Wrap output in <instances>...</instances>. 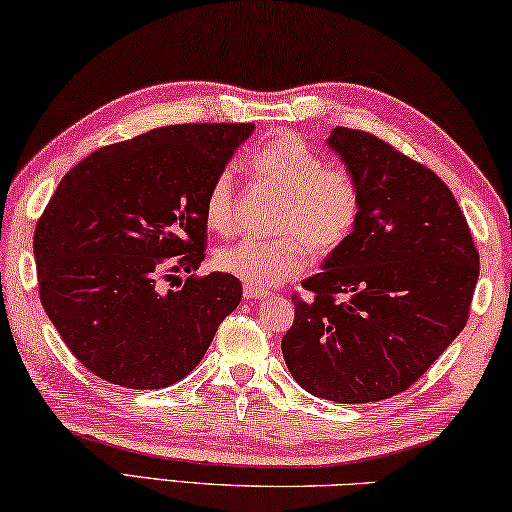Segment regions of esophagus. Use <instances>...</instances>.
I'll list each match as a JSON object with an SVG mask.
<instances>
[{"mask_svg": "<svg viewBox=\"0 0 512 512\" xmlns=\"http://www.w3.org/2000/svg\"><path fill=\"white\" fill-rule=\"evenodd\" d=\"M242 295H245L247 301L270 299V292H265V290H261V288H251V286H245V292H242Z\"/></svg>", "mask_w": 512, "mask_h": 512, "instance_id": "1", "label": "esophagus"}]
</instances>
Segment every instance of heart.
I'll list each match as a JSON object with an SVG mask.
<instances>
[{
  "mask_svg": "<svg viewBox=\"0 0 512 512\" xmlns=\"http://www.w3.org/2000/svg\"><path fill=\"white\" fill-rule=\"evenodd\" d=\"M251 170L281 195L274 240L245 238L215 251V267L251 288H276L304 272L308 251L324 258L354 233L360 215V188L345 167H329L304 140L281 133L249 158ZM236 174H215L204 199V217L213 231L233 226Z\"/></svg>",
  "mask_w": 512,
  "mask_h": 512,
  "instance_id": "obj_1",
  "label": "heart"
}]
</instances>
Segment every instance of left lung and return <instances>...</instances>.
Instances as JSON below:
<instances>
[{"label":"left lung","instance_id":"8db88e82","mask_svg":"<svg viewBox=\"0 0 512 512\" xmlns=\"http://www.w3.org/2000/svg\"><path fill=\"white\" fill-rule=\"evenodd\" d=\"M360 188L354 233L295 297L281 351L301 388L367 404L410 388L465 329L479 251L451 190L372 133L326 138Z\"/></svg>","mask_w":512,"mask_h":512}]
</instances>
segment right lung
<instances>
[{
  "label": "right lung",
  "mask_w": 512,
  "mask_h": 512,
  "mask_svg": "<svg viewBox=\"0 0 512 512\" xmlns=\"http://www.w3.org/2000/svg\"><path fill=\"white\" fill-rule=\"evenodd\" d=\"M254 124H172L72 167L33 236L40 301L81 365L158 390L195 370L242 299L236 276H188L206 251L204 199ZM174 276V274H167Z\"/></svg>",
  "instance_id": "right-lung-1"
}]
</instances>
